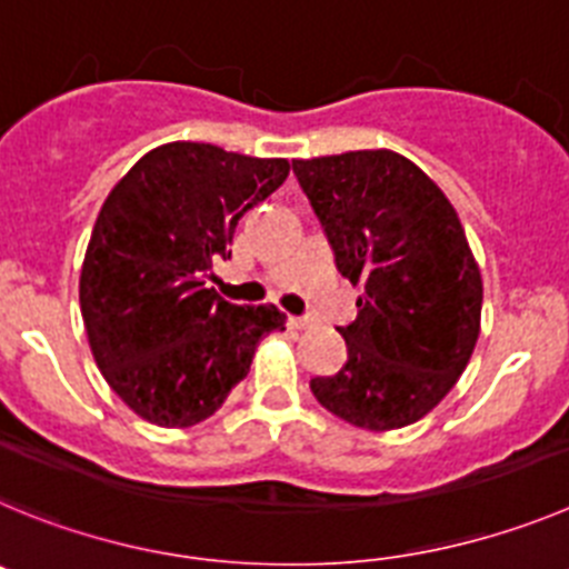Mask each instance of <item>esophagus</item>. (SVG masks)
<instances>
[{"label": "esophagus", "instance_id": "obj_1", "mask_svg": "<svg viewBox=\"0 0 569 569\" xmlns=\"http://www.w3.org/2000/svg\"><path fill=\"white\" fill-rule=\"evenodd\" d=\"M311 322H315V320H311V317H289L291 329H309Z\"/></svg>", "mask_w": 569, "mask_h": 569}]
</instances>
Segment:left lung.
I'll use <instances>...</instances> for the list:
<instances>
[{"label":"left lung","mask_w":569,"mask_h":569,"mask_svg":"<svg viewBox=\"0 0 569 569\" xmlns=\"http://www.w3.org/2000/svg\"><path fill=\"white\" fill-rule=\"evenodd\" d=\"M337 269L362 297L342 326L348 360L315 377L335 417L391 431L417 422L457 386L473 355L482 278L442 189L391 150L291 161Z\"/></svg>","instance_id":"obj_1"}]
</instances>
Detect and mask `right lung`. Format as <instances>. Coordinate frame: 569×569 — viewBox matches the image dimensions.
<instances>
[{
    "instance_id": "1",
    "label": "right lung",
    "mask_w": 569,
    "mask_h": 569,
    "mask_svg": "<svg viewBox=\"0 0 569 569\" xmlns=\"http://www.w3.org/2000/svg\"><path fill=\"white\" fill-rule=\"evenodd\" d=\"M289 176L283 158L176 141L116 183L79 280L81 317L104 380L161 428L212 417L249 373L254 348L283 331L278 306H234L207 280L232 258L234 227Z\"/></svg>"
}]
</instances>
